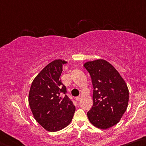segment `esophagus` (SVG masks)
<instances>
[{
	"mask_svg": "<svg viewBox=\"0 0 146 146\" xmlns=\"http://www.w3.org/2000/svg\"><path fill=\"white\" fill-rule=\"evenodd\" d=\"M76 101H79L81 99V97L80 96H78V97H76Z\"/></svg>",
	"mask_w": 146,
	"mask_h": 146,
	"instance_id": "34e87169",
	"label": "esophagus"
}]
</instances>
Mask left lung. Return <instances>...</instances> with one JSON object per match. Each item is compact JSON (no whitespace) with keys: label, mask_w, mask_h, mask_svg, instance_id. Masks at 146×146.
<instances>
[{"label":"left lung","mask_w":146,"mask_h":146,"mask_svg":"<svg viewBox=\"0 0 146 146\" xmlns=\"http://www.w3.org/2000/svg\"><path fill=\"white\" fill-rule=\"evenodd\" d=\"M84 66L92 81L93 106L87 113L90 123L98 128L107 129L120 121L128 106L129 90L126 82L108 61H87Z\"/></svg>","instance_id":"8db88e82"}]
</instances>
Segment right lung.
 <instances>
[{
	"label": "right lung",
	"mask_w": 146,
	"mask_h": 146,
	"mask_svg": "<svg viewBox=\"0 0 146 146\" xmlns=\"http://www.w3.org/2000/svg\"><path fill=\"white\" fill-rule=\"evenodd\" d=\"M66 63L58 59L48 63L36 76L30 88L28 100L34 118L50 132L67 126L76 110L60 79L63 65Z\"/></svg>",
	"instance_id": "right-lung-1"
}]
</instances>
